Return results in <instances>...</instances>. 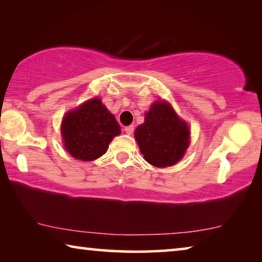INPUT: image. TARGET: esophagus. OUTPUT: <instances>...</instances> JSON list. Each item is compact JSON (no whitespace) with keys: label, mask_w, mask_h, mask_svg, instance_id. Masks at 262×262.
Wrapping results in <instances>:
<instances>
[{"label":"esophagus","mask_w":262,"mask_h":262,"mask_svg":"<svg viewBox=\"0 0 262 262\" xmlns=\"http://www.w3.org/2000/svg\"><path fill=\"white\" fill-rule=\"evenodd\" d=\"M125 132H126V134H128V135H132L133 133H134V126L130 125V126H127V127H125Z\"/></svg>","instance_id":"obj_1"}]
</instances>
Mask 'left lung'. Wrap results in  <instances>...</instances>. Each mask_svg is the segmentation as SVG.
Here are the masks:
<instances>
[{"label":"left lung","instance_id":"obj_1","mask_svg":"<svg viewBox=\"0 0 262 262\" xmlns=\"http://www.w3.org/2000/svg\"><path fill=\"white\" fill-rule=\"evenodd\" d=\"M135 139L145 161L156 167L174 165L189 145V127L165 100H157L135 129Z\"/></svg>","mask_w":262,"mask_h":262}]
</instances>
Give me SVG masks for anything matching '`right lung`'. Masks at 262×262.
Masks as SVG:
<instances>
[{"label":"right lung","mask_w":262,"mask_h":262,"mask_svg":"<svg viewBox=\"0 0 262 262\" xmlns=\"http://www.w3.org/2000/svg\"><path fill=\"white\" fill-rule=\"evenodd\" d=\"M120 133L114 115L98 97L69 111L61 123L64 148L74 158L83 162L103 156L113 137Z\"/></svg>","instance_id":"obj_1"}]
</instances>
